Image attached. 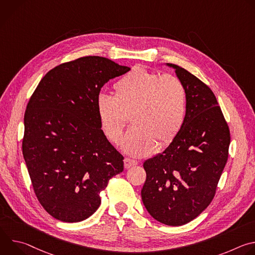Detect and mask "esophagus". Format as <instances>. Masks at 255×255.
<instances>
[{
  "label": "esophagus",
  "mask_w": 255,
  "mask_h": 255,
  "mask_svg": "<svg viewBox=\"0 0 255 255\" xmlns=\"http://www.w3.org/2000/svg\"><path fill=\"white\" fill-rule=\"evenodd\" d=\"M137 161H135V160H133V159H130V158H125L124 159V167L126 168V169H128V168H130V167H132V166H135V165H137Z\"/></svg>",
  "instance_id": "obj_1"
}]
</instances>
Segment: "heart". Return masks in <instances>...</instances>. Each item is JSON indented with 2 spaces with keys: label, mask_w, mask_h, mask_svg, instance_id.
<instances>
[{
  "label": "heart",
  "mask_w": 255,
  "mask_h": 255,
  "mask_svg": "<svg viewBox=\"0 0 255 255\" xmlns=\"http://www.w3.org/2000/svg\"><path fill=\"white\" fill-rule=\"evenodd\" d=\"M115 96L101 93L96 111L102 130L112 142L121 140L128 115L134 124L122 146L133 156L152 153L170 143L184 126L187 93L177 78L134 67L114 85Z\"/></svg>",
  "instance_id": "heart-1"
}]
</instances>
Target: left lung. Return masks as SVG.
Masks as SVG:
<instances>
[{
	"instance_id": "left-lung-1",
	"label": "left lung",
	"mask_w": 255,
	"mask_h": 255,
	"mask_svg": "<svg viewBox=\"0 0 255 255\" xmlns=\"http://www.w3.org/2000/svg\"><path fill=\"white\" fill-rule=\"evenodd\" d=\"M175 70L187 93V116L171 143L145 160L143 205L158 222L180 226L212 202L228 159L230 131L211 89L185 68Z\"/></svg>"
}]
</instances>
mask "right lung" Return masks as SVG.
I'll return each instance as SVG.
<instances>
[{
    "mask_svg": "<svg viewBox=\"0 0 255 255\" xmlns=\"http://www.w3.org/2000/svg\"><path fill=\"white\" fill-rule=\"evenodd\" d=\"M131 68L101 56L62 63L43 77L24 116L23 156L39 203L62 222H80L100 207V192L123 171L124 157L101 129L102 87Z\"/></svg>",
    "mask_w": 255,
    "mask_h": 255,
    "instance_id": "obj_1",
    "label": "right lung"
}]
</instances>
